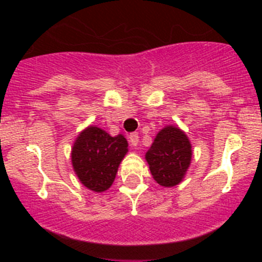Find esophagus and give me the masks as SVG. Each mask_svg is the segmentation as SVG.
Segmentation results:
<instances>
[{"label": "esophagus", "mask_w": 262, "mask_h": 262, "mask_svg": "<svg viewBox=\"0 0 262 262\" xmlns=\"http://www.w3.org/2000/svg\"><path fill=\"white\" fill-rule=\"evenodd\" d=\"M129 142H130V144L133 147H136L137 144L139 143V136H138V133H130L129 134Z\"/></svg>", "instance_id": "obj_1"}]
</instances>
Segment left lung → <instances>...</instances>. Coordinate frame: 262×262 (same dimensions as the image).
I'll list each match as a JSON object with an SVG mask.
<instances>
[{
	"label": "left lung",
	"mask_w": 262,
	"mask_h": 262,
	"mask_svg": "<svg viewBox=\"0 0 262 262\" xmlns=\"http://www.w3.org/2000/svg\"><path fill=\"white\" fill-rule=\"evenodd\" d=\"M191 144L180 128L167 125L158 132L146 153L153 179L161 186L180 184L191 163Z\"/></svg>",
	"instance_id": "8db88e82"
}]
</instances>
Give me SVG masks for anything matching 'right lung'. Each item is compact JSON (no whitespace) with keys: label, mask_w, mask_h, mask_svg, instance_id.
I'll return each instance as SVG.
<instances>
[{"label":"right lung","mask_w":262,"mask_h":262,"mask_svg":"<svg viewBox=\"0 0 262 262\" xmlns=\"http://www.w3.org/2000/svg\"><path fill=\"white\" fill-rule=\"evenodd\" d=\"M126 152L128 142L124 136L112 137L101 128L91 125L76 138L71 160L82 185L95 192H102L114 182Z\"/></svg>","instance_id":"1"}]
</instances>
